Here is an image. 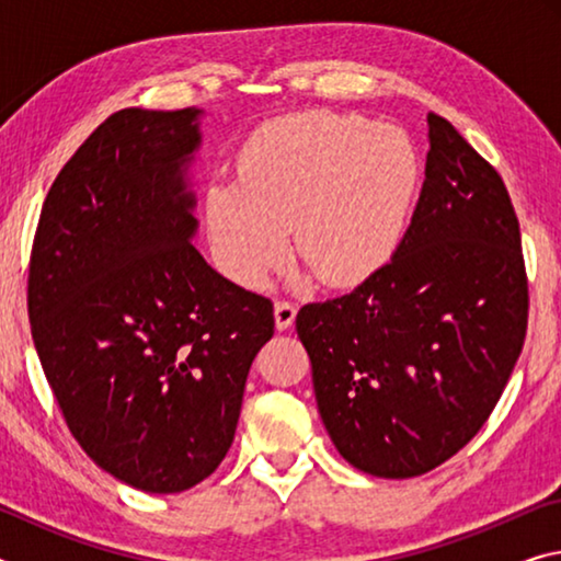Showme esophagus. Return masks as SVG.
Returning <instances> with one entry per match:
<instances>
[{"instance_id": "1", "label": "esophagus", "mask_w": 561, "mask_h": 561, "mask_svg": "<svg viewBox=\"0 0 561 561\" xmlns=\"http://www.w3.org/2000/svg\"><path fill=\"white\" fill-rule=\"evenodd\" d=\"M294 317H297V307L289 301H277L274 304V327L279 331H287L294 324Z\"/></svg>"}]
</instances>
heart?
<instances>
[{"instance_id":"obj_1","label":"heart","mask_w":561,"mask_h":561,"mask_svg":"<svg viewBox=\"0 0 561 561\" xmlns=\"http://www.w3.org/2000/svg\"><path fill=\"white\" fill-rule=\"evenodd\" d=\"M421 185L408 133L364 116L311 111L264 123L237 160V180L205 193L215 262L260 287L294 252L329 287L364 282L403 242Z\"/></svg>"}]
</instances>
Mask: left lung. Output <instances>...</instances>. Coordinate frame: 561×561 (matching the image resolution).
<instances>
[{
    "label": "left lung",
    "mask_w": 561,
    "mask_h": 561,
    "mask_svg": "<svg viewBox=\"0 0 561 561\" xmlns=\"http://www.w3.org/2000/svg\"><path fill=\"white\" fill-rule=\"evenodd\" d=\"M428 144L421 197L391 262L297 314L331 443L354 468L391 480L438 468L482 428L527 331L505 183L435 113Z\"/></svg>",
    "instance_id": "8db88e82"
}]
</instances>
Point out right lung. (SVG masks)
Masks as SVG:
<instances>
[{"instance_id":"obj_1","label":"right lung","mask_w":561,"mask_h":561,"mask_svg":"<svg viewBox=\"0 0 561 561\" xmlns=\"http://www.w3.org/2000/svg\"><path fill=\"white\" fill-rule=\"evenodd\" d=\"M201 108H123L61 168L30 264L36 354L73 438L126 485L170 495L234 440L272 301L195 250Z\"/></svg>"}]
</instances>
